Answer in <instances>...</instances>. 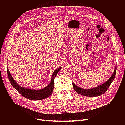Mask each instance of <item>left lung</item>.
<instances>
[{"label":"left lung","instance_id":"8db88e82","mask_svg":"<svg viewBox=\"0 0 125 125\" xmlns=\"http://www.w3.org/2000/svg\"><path fill=\"white\" fill-rule=\"evenodd\" d=\"M116 67L115 69L112 76L110 77V78H109V80L107 81H106L105 83L102 84L101 86H98L93 89H83L76 86L75 84H74L73 83V86L75 91L78 94H80V95L88 97L99 96L104 94L107 90V89L110 86L111 83H112L113 80L115 79V77L116 74Z\"/></svg>","mask_w":125,"mask_h":125}]
</instances>
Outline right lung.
Wrapping results in <instances>:
<instances>
[{
  "instance_id": "add662e5",
  "label": "right lung",
  "mask_w": 125,
  "mask_h": 125,
  "mask_svg": "<svg viewBox=\"0 0 125 125\" xmlns=\"http://www.w3.org/2000/svg\"><path fill=\"white\" fill-rule=\"evenodd\" d=\"M61 68H58L55 70L53 74L52 75L51 81L49 85H48L47 87H45L44 88L39 90L26 89L20 87L19 84H17L16 82L12 78L8 69H7V73L9 80L11 84L12 85V86L22 96L30 100H38L48 98L51 95L52 90H53L54 88V78Z\"/></svg>"
}]
</instances>
